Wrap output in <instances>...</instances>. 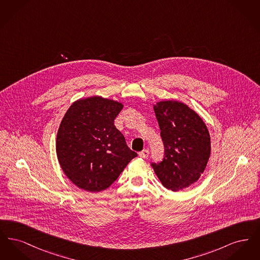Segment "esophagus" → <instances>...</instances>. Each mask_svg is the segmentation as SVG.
Returning <instances> with one entry per match:
<instances>
[{
    "mask_svg": "<svg viewBox=\"0 0 260 260\" xmlns=\"http://www.w3.org/2000/svg\"><path fill=\"white\" fill-rule=\"evenodd\" d=\"M138 154H139V157H141V158H143V159H146L149 156V150L144 149V150H142L141 152H139Z\"/></svg>",
    "mask_w": 260,
    "mask_h": 260,
    "instance_id": "34e87169",
    "label": "esophagus"
}]
</instances>
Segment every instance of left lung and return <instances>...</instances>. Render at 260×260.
Returning <instances> with one entry per match:
<instances>
[{
    "instance_id": "1",
    "label": "left lung",
    "mask_w": 260,
    "mask_h": 260,
    "mask_svg": "<svg viewBox=\"0 0 260 260\" xmlns=\"http://www.w3.org/2000/svg\"><path fill=\"white\" fill-rule=\"evenodd\" d=\"M154 111L165 157L152 167L161 184L176 192L197 182L204 173L210 156V133L203 119L182 102L160 101Z\"/></svg>"
}]
</instances>
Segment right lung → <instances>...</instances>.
I'll list each match as a JSON object with an SVG mask.
<instances>
[{"label":"right lung","mask_w":260,"mask_h":260,"mask_svg":"<svg viewBox=\"0 0 260 260\" xmlns=\"http://www.w3.org/2000/svg\"><path fill=\"white\" fill-rule=\"evenodd\" d=\"M121 102L92 96L75 101L56 136V154L66 176L81 189L100 192L119 177L137 156L116 128Z\"/></svg>","instance_id":"right-lung-1"}]
</instances>
